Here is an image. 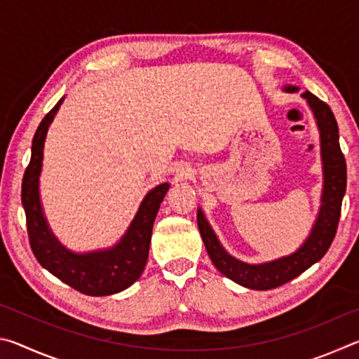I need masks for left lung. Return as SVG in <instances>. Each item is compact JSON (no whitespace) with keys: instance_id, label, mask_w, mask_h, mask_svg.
I'll use <instances>...</instances> for the list:
<instances>
[{"instance_id":"left-lung-1","label":"left lung","mask_w":359,"mask_h":359,"mask_svg":"<svg viewBox=\"0 0 359 359\" xmlns=\"http://www.w3.org/2000/svg\"><path fill=\"white\" fill-rule=\"evenodd\" d=\"M285 92L296 93L297 87L285 85ZM302 98L307 101L320 131V154L323 168V191L318 215L312 224L311 233L296 252L287 257L266 261L259 264H248L231 257L218 241L217 234L204 217L203 209H198V228L201 233L212 263L224 277L250 290H271L293 280L304 271L325 257L336 236L340 208L347 188V165L339 145V126L330 106L318 100L311 92H304Z\"/></svg>"}]
</instances>
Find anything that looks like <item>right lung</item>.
Wrapping results in <instances>:
<instances>
[{"mask_svg":"<svg viewBox=\"0 0 359 359\" xmlns=\"http://www.w3.org/2000/svg\"><path fill=\"white\" fill-rule=\"evenodd\" d=\"M63 101L65 96L42 118L36 130L32 160L23 175L22 204L27 215L29 245L39 264L69 287L88 296L115 294L131 287L144 272L149 258L151 228L171 185L169 182H163L145 194L128 229L115 245L83 253L66 248L48 226L39 194L47 131Z\"/></svg>","mask_w":359,"mask_h":359,"instance_id":"add662e5","label":"right lung"}]
</instances>
